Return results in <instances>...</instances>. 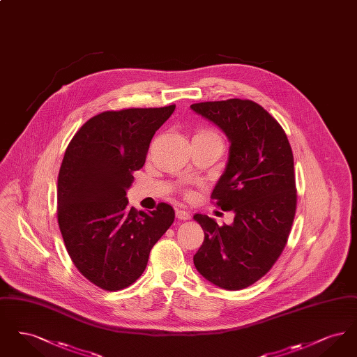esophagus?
Returning a JSON list of instances; mask_svg holds the SVG:
<instances>
[{
	"mask_svg": "<svg viewBox=\"0 0 357 357\" xmlns=\"http://www.w3.org/2000/svg\"><path fill=\"white\" fill-rule=\"evenodd\" d=\"M176 218L178 220H183V221H187V220H190L191 218V215H190V213L188 211H186V210H176Z\"/></svg>",
	"mask_w": 357,
	"mask_h": 357,
	"instance_id": "34e87169",
	"label": "esophagus"
}]
</instances>
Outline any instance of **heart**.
Listing matches in <instances>:
<instances>
[{
  "instance_id": "1",
  "label": "heart",
  "mask_w": 357,
  "mask_h": 357,
  "mask_svg": "<svg viewBox=\"0 0 357 357\" xmlns=\"http://www.w3.org/2000/svg\"><path fill=\"white\" fill-rule=\"evenodd\" d=\"M197 135H204V136H214V137H218L214 132H210V131H204V132H199Z\"/></svg>"
}]
</instances>
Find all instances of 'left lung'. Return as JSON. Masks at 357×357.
Returning a JSON list of instances; mask_svg holds the SVG:
<instances>
[{
    "label": "left lung",
    "mask_w": 357,
    "mask_h": 357,
    "mask_svg": "<svg viewBox=\"0 0 357 357\" xmlns=\"http://www.w3.org/2000/svg\"><path fill=\"white\" fill-rule=\"evenodd\" d=\"M190 108L218 126L230 142L229 160L211 199L234 213V222L223 226L204 214L194 215L204 231L194 265L220 288H248L272 269L294 220L297 191L288 137L252 100L195 102Z\"/></svg>",
    "instance_id": "obj_1"
}]
</instances>
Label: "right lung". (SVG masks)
Listing matches in <instances>:
<instances>
[{"mask_svg": "<svg viewBox=\"0 0 357 357\" xmlns=\"http://www.w3.org/2000/svg\"><path fill=\"white\" fill-rule=\"evenodd\" d=\"M175 104L105 111L69 142L57 179V220L67 252L96 287L115 291L144 272L153 245L175 218L170 204L146 213L127 206L132 172Z\"/></svg>", "mask_w": 357, "mask_h": 357, "instance_id": "add662e5", "label": "right lung"}]
</instances>
